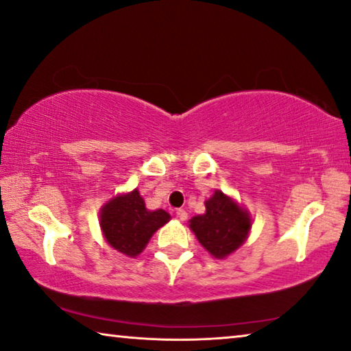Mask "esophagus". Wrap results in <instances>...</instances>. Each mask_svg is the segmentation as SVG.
Instances as JSON below:
<instances>
[{
    "label": "esophagus",
    "mask_w": 351,
    "mask_h": 351,
    "mask_svg": "<svg viewBox=\"0 0 351 351\" xmlns=\"http://www.w3.org/2000/svg\"><path fill=\"white\" fill-rule=\"evenodd\" d=\"M176 215H177V218H179L180 221H186V218H188V213H186L185 210H183V208H179V210H177Z\"/></svg>",
    "instance_id": "34e87169"
}]
</instances>
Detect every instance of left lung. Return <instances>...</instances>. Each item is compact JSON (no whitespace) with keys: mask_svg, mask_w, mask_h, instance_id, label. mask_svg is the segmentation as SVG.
Instances as JSON below:
<instances>
[{"mask_svg":"<svg viewBox=\"0 0 351 351\" xmlns=\"http://www.w3.org/2000/svg\"><path fill=\"white\" fill-rule=\"evenodd\" d=\"M188 223L199 243L215 258L234 254L252 228L251 213L221 190H215L206 201V213L196 215Z\"/></svg>","mask_w":351,"mask_h":351,"instance_id":"1","label":"left lung"}]
</instances>
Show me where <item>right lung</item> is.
<instances>
[{
  "label": "right lung",
  "instance_id": "add662e5",
  "mask_svg": "<svg viewBox=\"0 0 351 351\" xmlns=\"http://www.w3.org/2000/svg\"><path fill=\"white\" fill-rule=\"evenodd\" d=\"M171 215L163 208L149 210L138 188L121 193L100 208L99 224L104 239L112 250L127 257H136L149 240L168 223Z\"/></svg>",
  "mask_w": 351,
  "mask_h": 351
}]
</instances>
